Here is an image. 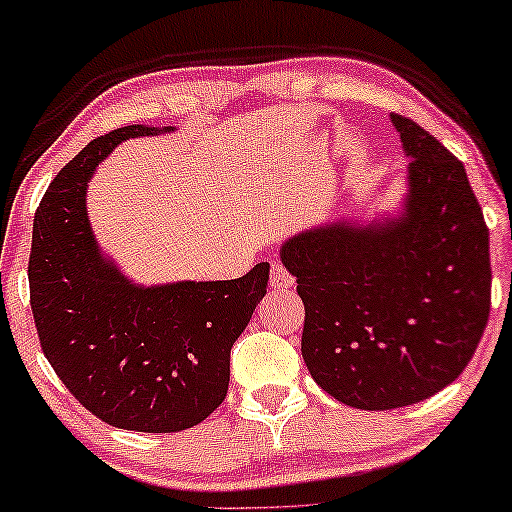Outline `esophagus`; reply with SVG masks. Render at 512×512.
Wrapping results in <instances>:
<instances>
[{
	"instance_id": "esophagus-1",
	"label": "esophagus",
	"mask_w": 512,
	"mask_h": 512,
	"mask_svg": "<svg viewBox=\"0 0 512 512\" xmlns=\"http://www.w3.org/2000/svg\"><path fill=\"white\" fill-rule=\"evenodd\" d=\"M270 284L275 286V289H289V286H293V275L284 268L282 263L272 261V265H270Z\"/></svg>"
}]
</instances>
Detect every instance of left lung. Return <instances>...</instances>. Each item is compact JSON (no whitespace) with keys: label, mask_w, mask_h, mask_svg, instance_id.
Wrapping results in <instances>:
<instances>
[{"label":"left lung","mask_w":512,"mask_h":512,"mask_svg":"<svg viewBox=\"0 0 512 512\" xmlns=\"http://www.w3.org/2000/svg\"><path fill=\"white\" fill-rule=\"evenodd\" d=\"M391 123L412 158L403 216L331 223L282 247L305 305L307 370L361 410L403 408L457 380L492 305L489 230L464 163L410 118Z\"/></svg>","instance_id":"obj_1"}]
</instances>
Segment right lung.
Wrapping results in <instances>:
<instances>
[{
    "label": "right lung",
    "mask_w": 512,
    "mask_h": 512,
    "mask_svg": "<svg viewBox=\"0 0 512 512\" xmlns=\"http://www.w3.org/2000/svg\"><path fill=\"white\" fill-rule=\"evenodd\" d=\"M158 132L111 130L62 167L34 214L27 265L34 326L55 375L102 422L144 433L191 429L219 408L230 347L270 277V263H258L240 279L144 289L104 261L86 216L90 174L118 142Z\"/></svg>",
    "instance_id": "obj_1"
}]
</instances>
